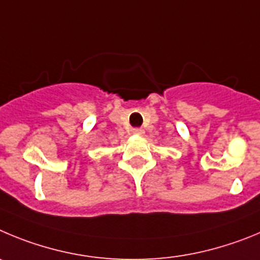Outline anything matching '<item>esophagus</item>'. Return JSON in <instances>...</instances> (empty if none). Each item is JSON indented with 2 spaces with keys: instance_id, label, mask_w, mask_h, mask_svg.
<instances>
[{
  "instance_id": "obj_1",
  "label": "esophagus",
  "mask_w": 260,
  "mask_h": 260,
  "mask_svg": "<svg viewBox=\"0 0 260 260\" xmlns=\"http://www.w3.org/2000/svg\"><path fill=\"white\" fill-rule=\"evenodd\" d=\"M132 132L135 133V135H144V132H145V131L142 129V128H133V129H132Z\"/></svg>"
}]
</instances>
